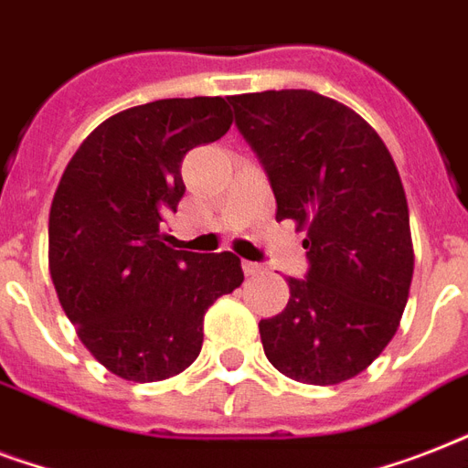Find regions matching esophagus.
<instances>
[{
  "instance_id": "obj_1",
  "label": "esophagus",
  "mask_w": 468,
  "mask_h": 468,
  "mask_svg": "<svg viewBox=\"0 0 468 468\" xmlns=\"http://www.w3.org/2000/svg\"><path fill=\"white\" fill-rule=\"evenodd\" d=\"M242 271H245L248 277H255V274H262L264 267L257 262H242Z\"/></svg>"
}]
</instances>
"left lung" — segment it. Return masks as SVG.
I'll use <instances>...</instances> for the list:
<instances>
[{
  "mask_svg": "<svg viewBox=\"0 0 468 468\" xmlns=\"http://www.w3.org/2000/svg\"><path fill=\"white\" fill-rule=\"evenodd\" d=\"M262 165L277 220L306 228L308 271L292 299L260 320L264 355L313 386L347 381L399 330L413 279L408 201L377 131L345 104L308 90L228 99Z\"/></svg>",
  "mask_w": 468,
  "mask_h": 468,
  "instance_id": "left-lung-1",
  "label": "left lung"
}]
</instances>
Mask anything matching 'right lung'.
Segmentation results:
<instances>
[{
    "instance_id": "add662e5",
    "label": "right lung",
    "mask_w": 468,
    "mask_h": 468,
    "mask_svg": "<svg viewBox=\"0 0 468 468\" xmlns=\"http://www.w3.org/2000/svg\"><path fill=\"white\" fill-rule=\"evenodd\" d=\"M226 99H160L106 119L65 167L50 206V277L99 364L126 381H162L201 352L204 313L242 284L233 252L176 250L165 216L182 201V160L218 141Z\"/></svg>"
}]
</instances>
